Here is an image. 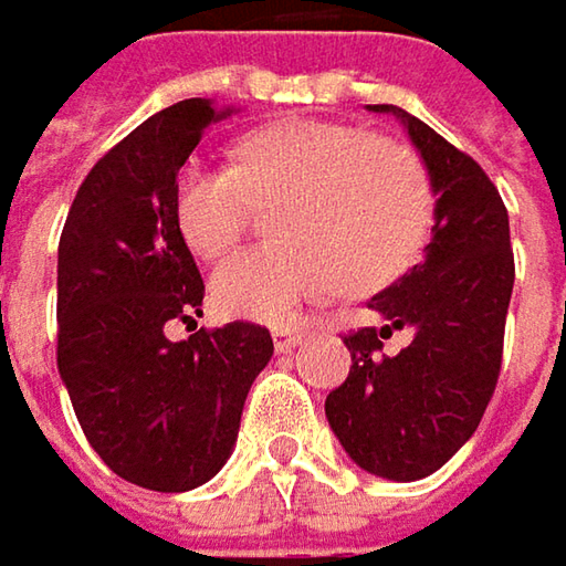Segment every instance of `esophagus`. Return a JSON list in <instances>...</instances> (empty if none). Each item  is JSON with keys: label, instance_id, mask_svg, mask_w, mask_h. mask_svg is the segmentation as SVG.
I'll return each instance as SVG.
<instances>
[{"label": "esophagus", "instance_id": "1", "mask_svg": "<svg viewBox=\"0 0 566 566\" xmlns=\"http://www.w3.org/2000/svg\"><path fill=\"white\" fill-rule=\"evenodd\" d=\"M272 339H275V349L279 353H291L301 343V334L297 331H287V327H279V331H272Z\"/></svg>", "mask_w": 566, "mask_h": 566}]
</instances>
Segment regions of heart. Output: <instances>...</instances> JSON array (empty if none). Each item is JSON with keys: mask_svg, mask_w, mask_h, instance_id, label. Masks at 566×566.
<instances>
[{"mask_svg": "<svg viewBox=\"0 0 566 566\" xmlns=\"http://www.w3.org/2000/svg\"><path fill=\"white\" fill-rule=\"evenodd\" d=\"M255 203L272 207L265 245L239 249L213 272V301L242 321L282 324L327 287L376 291L398 279L431 227V187L418 158L366 129L304 119L249 135L239 168L190 158L175 187L184 242L220 259Z\"/></svg>", "mask_w": 566, "mask_h": 566, "instance_id": "obj_1", "label": "heart"}]
</instances>
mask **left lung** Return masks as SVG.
I'll use <instances>...</instances> for the list:
<instances>
[{
	"label": "left lung",
	"mask_w": 566,
	"mask_h": 566,
	"mask_svg": "<svg viewBox=\"0 0 566 566\" xmlns=\"http://www.w3.org/2000/svg\"><path fill=\"white\" fill-rule=\"evenodd\" d=\"M369 109L395 116L421 151L434 227L424 262L369 301L386 324L343 336L353 366L324 408L356 467L411 483L440 470L483 421L502 369L515 259L509 210L486 171L418 116ZM391 329L412 331L395 357L381 353Z\"/></svg>",
	"instance_id": "1"
}]
</instances>
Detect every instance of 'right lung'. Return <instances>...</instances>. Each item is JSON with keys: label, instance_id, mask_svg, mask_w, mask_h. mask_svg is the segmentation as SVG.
<instances>
[{"label": "right lung", "instance_id": "add662e5", "mask_svg": "<svg viewBox=\"0 0 566 566\" xmlns=\"http://www.w3.org/2000/svg\"><path fill=\"white\" fill-rule=\"evenodd\" d=\"M230 116L180 99L83 178L57 245V373L103 463L135 486L187 492L230 460L245 395L275 346L259 324L197 331L203 279L175 217L178 171ZM171 319L187 340H168Z\"/></svg>", "mask_w": 566, "mask_h": 566}]
</instances>
